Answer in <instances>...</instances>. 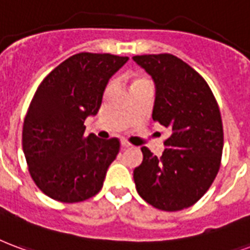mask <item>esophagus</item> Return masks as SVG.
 I'll list each match as a JSON object with an SVG mask.
<instances>
[{
  "instance_id": "34e87169",
  "label": "esophagus",
  "mask_w": 250,
  "mask_h": 250,
  "mask_svg": "<svg viewBox=\"0 0 250 250\" xmlns=\"http://www.w3.org/2000/svg\"><path fill=\"white\" fill-rule=\"evenodd\" d=\"M131 144L127 140H122V148H128Z\"/></svg>"
}]
</instances>
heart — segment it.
Masks as SVG:
<instances>
[{
	"mask_svg": "<svg viewBox=\"0 0 250 250\" xmlns=\"http://www.w3.org/2000/svg\"><path fill=\"white\" fill-rule=\"evenodd\" d=\"M143 81H148V79H144V78H139V79H136L134 83H138V82H143Z\"/></svg>",
	"mask_w": 250,
	"mask_h": 250,
	"instance_id": "heart-1",
	"label": "heart"
}]
</instances>
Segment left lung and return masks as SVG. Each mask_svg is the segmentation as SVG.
<instances>
[{
    "label": "left lung",
    "mask_w": 250,
    "mask_h": 250,
    "mask_svg": "<svg viewBox=\"0 0 250 250\" xmlns=\"http://www.w3.org/2000/svg\"><path fill=\"white\" fill-rule=\"evenodd\" d=\"M132 59L156 84L152 119L172 130L160 158L142 147L143 162L134 169L136 191L158 209H186L204 196L220 169L224 131L219 104L205 79L175 55Z\"/></svg>",
    "instance_id": "8db88e82"
}]
</instances>
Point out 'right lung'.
Segmentation results:
<instances>
[{
    "label": "right lung",
    "mask_w": 250,
    "mask_h": 250,
    "mask_svg": "<svg viewBox=\"0 0 250 250\" xmlns=\"http://www.w3.org/2000/svg\"><path fill=\"white\" fill-rule=\"evenodd\" d=\"M127 61L79 53L58 64L37 88L23 120L22 148L33 182L46 196L73 204L102 189L120 142L84 136V120L97 115L108 79Z\"/></svg>",
    "instance_id": "1"
}]
</instances>
